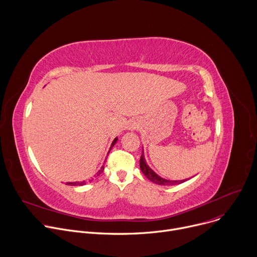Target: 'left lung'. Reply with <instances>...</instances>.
I'll return each mask as SVG.
<instances>
[{
    "label": "left lung",
    "instance_id": "8db88e82",
    "mask_svg": "<svg viewBox=\"0 0 257 257\" xmlns=\"http://www.w3.org/2000/svg\"><path fill=\"white\" fill-rule=\"evenodd\" d=\"M139 165H140V170L141 172L144 174V176L148 178L149 180H151L152 182L156 183V184L159 185H163V186H172V185H178L181 184V183L187 181L186 180H179V181H170V180H166L161 178L159 175H157L145 162L144 156H143V151H142V155L140 157V161H139Z\"/></svg>",
    "mask_w": 257,
    "mask_h": 257
}]
</instances>
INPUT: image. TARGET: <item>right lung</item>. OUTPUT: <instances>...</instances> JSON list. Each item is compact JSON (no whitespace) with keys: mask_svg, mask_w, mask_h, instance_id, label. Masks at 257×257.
Instances as JSON below:
<instances>
[{"mask_svg":"<svg viewBox=\"0 0 257 257\" xmlns=\"http://www.w3.org/2000/svg\"><path fill=\"white\" fill-rule=\"evenodd\" d=\"M117 140H118V138H115L114 139V141H113V143H112V145H111V149L109 150H112V148L113 146L116 144V142H117ZM109 153V152H108ZM106 160V159H105ZM105 163V162H104ZM103 169H104V166H102L101 168H100V170L98 171V173L96 174V176H98L100 173H102V171H103ZM96 178V177H95ZM93 179L91 178V180H89L88 182H91ZM84 184H86V182H84V181H82V182H68L67 183V185H71V186H82V185H84Z\"/></svg>","mask_w":257,"mask_h":257,"instance_id":"obj_1","label":"right lung"}]
</instances>
